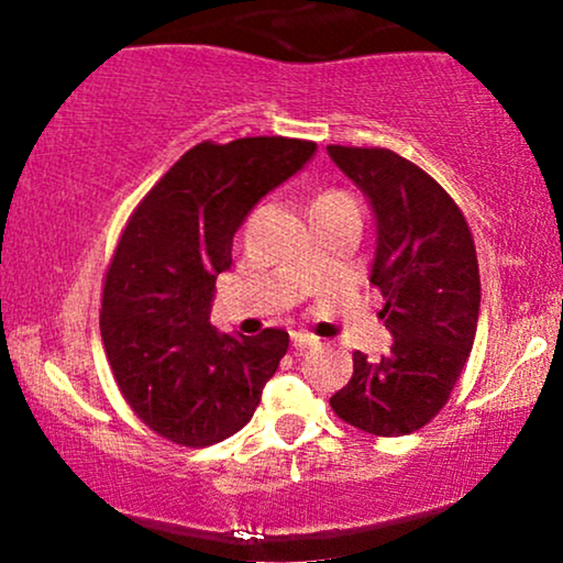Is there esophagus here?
I'll list each match as a JSON object with an SVG mask.
<instances>
[{
    "mask_svg": "<svg viewBox=\"0 0 563 563\" xmlns=\"http://www.w3.org/2000/svg\"><path fill=\"white\" fill-rule=\"evenodd\" d=\"M290 341H294L296 352H303V349L318 344V339H314V335H309V333H290Z\"/></svg>",
    "mask_w": 563,
    "mask_h": 563,
    "instance_id": "obj_1",
    "label": "esophagus"
}]
</instances>
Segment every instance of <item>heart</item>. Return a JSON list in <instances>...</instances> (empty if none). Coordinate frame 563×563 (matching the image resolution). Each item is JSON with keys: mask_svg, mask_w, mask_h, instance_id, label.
Here are the masks:
<instances>
[{"mask_svg": "<svg viewBox=\"0 0 563 563\" xmlns=\"http://www.w3.org/2000/svg\"><path fill=\"white\" fill-rule=\"evenodd\" d=\"M341 198H349V196H344V192H339V190H328V192H322V196L314 198V203H312V206L331 203V200H341Z\"/></svg>", "mask_w": 563, "mask_h": 563, "instance_id": "b5f03b06", "label": "heart"}]
</instances>
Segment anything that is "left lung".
<instances>
[{"label":"left lung","mask_w":563,"mask_h":563,"mask_svg":"<svg viewBox=\"0 0 563 563\" xmlns=\"http://www.w3.org/2000/svg\"><path fill=\"white\" fill-rule=\"evenodd\" d=\"M328 156L371 203V283L384 294L380 320L394 335L378 363L354 352L352 378L331 407L367 434H412L448 402L474 346L482 301L474 238L442 185L394 151L328 145Z\"/></svg>","instance_id":"obj_1"}]
</instances>
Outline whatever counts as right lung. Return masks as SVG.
I'll use <instances>...</instances> for the list:
<instances>
[{
  "label": "right lung",
  "mask_w": 563,
  "mask_h": 563,
  "mask_svg": "<svg viewBox=\"0 0 563 563\" xmlns=\"http://www.w3.org/2000/svg\"><path fill=\"white\" fill-rule=\"evenodd\" d=\"M314 142L243 137L200 142L172 166L129 219L102 288L100 333L121 394L137 418L185 448L241 431L275 376L288 333H222L209 322L232 238Z\"/></svg>",
  "instance_id": "obj_1"
}]
</instances>
